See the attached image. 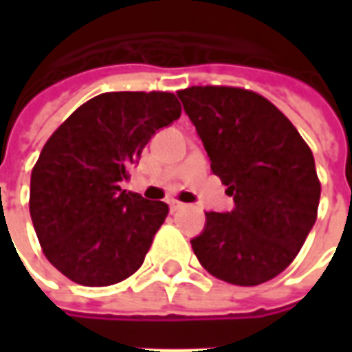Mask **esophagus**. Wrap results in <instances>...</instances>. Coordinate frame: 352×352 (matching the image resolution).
<instances>
[{"label":"esophagus","instance_id":"esophagus-1","mask_svg":"<svg viewBox=\"0 0 352 352\" xmlns=\"http://www.w3.org/2000/svg\"><path fill=\"white\" fill-rule=\"evenodd\" d=\"M184 204H181V201H177V199H171V201H169V209H171V211H181V209H184Z\"/></svg>","mask_w":352,"mask_h":352}]
</instances>
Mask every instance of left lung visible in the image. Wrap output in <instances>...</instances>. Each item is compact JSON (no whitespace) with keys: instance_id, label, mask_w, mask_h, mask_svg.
Instances as JSON below:
<instances>
[{"instance_id":"8db88e82","label":"left lung","mask_w":352,"mask_h":352,"mask_svg":"<svg viewBox=\"0 0 352 352\" xmlns=\"http://www.w3.org/2000/svg\"><path fill=\"white\" fill-rule=\"evenodd\" d=\"M196 126L211 171L228 186L234 209L207 211L190 239L217 279L254 287L296 258L317 221L315 158L273 103L243 88L192 87L177 92Z\"/></svg>"}]
</instances>
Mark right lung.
I'll return each instance as SVG.
<instances>
[{
    "instance_id": "1",
    "label": "right lung",
    "mask_w": 352,
    "mask_h": 352,
    "mask_svg": "<svg viewBox=\"0 0 352 352\" xmlns=\"http://www.w3.org/2000/svg\"><path fill=\"white\" fill-rule=\"evenodd\" d=\"M179 116L173 94L107 92L50 135L32 171L30 214L58 272L107 287L141 267L169 209L120 184L154 133Z\"/></svg>"
}]
</instances>
